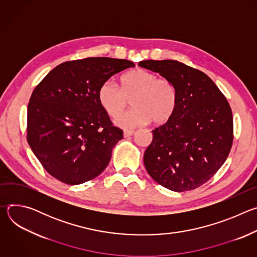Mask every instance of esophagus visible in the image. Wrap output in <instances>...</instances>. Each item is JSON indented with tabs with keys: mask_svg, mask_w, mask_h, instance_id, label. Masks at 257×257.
Segmentation results:
<instances>
[{
	"mask_svg": "<svg viewBox=\"0 0 257 257\" xmlns=\"http://www.w3.org/2000/svg\"><path fill=\"white\" fill-rule=\"evenodd\" d=\"M133 134H134V130H131V129H125L124 130V137H129Z\"/></svg>",
	"mask_w": 257,
	"mask_h": 257,
	"instance_id": "1",
	"label": "esophagus"
}]
</instances>
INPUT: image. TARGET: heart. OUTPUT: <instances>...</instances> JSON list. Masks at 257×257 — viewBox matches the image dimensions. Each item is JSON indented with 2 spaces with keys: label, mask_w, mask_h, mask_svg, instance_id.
<instances>
[{
  "label": "heart",
  "mask_w": 257,
  "mask_h": 257,
  "mask_svg": "<svg viewBox=\"0 0 257 257\" xmlns=\"http://www.w3.org/2000/svg\"><path fill=\"white\" fill-rule=\"evenodd\" d=\"M121 85L111 80L104 81L98 88L97 98L103 111L112 118L119 117L128 106L130 112L121 116L117 123L124 127H134L153 121L160 125L174 115L178 93L174 83L167 78H160L145 69L127 72L120 79Z\"/></svg>",
  "instance_id": "obj_1"
}]
</instances>
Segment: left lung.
Instances as JSON below:
<instances>
[{
    "instance_id": "8db88e82",
    "label": "left lung",
    "mask_w": 257,
    "mask_h": 257,
    "mask_svg": "<svg viewBox=\"0 0 257 257\" xmlns=\"http://www.w3.org/2000/svg\"><path fill=\"white\" fill-rule=\"evenodd\" d=\"M171 80L177 88L172 118L153 130L143 162L160 185L176 192L200 187L226 162L234 139L231 106L200 70L175 60L138 64Z\"/></svg>"
}]
</instances>
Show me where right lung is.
<instances>
[{
  "instance_id": "right-lung-1",
  "label": "right lung",
  "mask_w": 257,
  "mask_h": 257,
  "mask_svg": "<svg viewBox=\"0 0 257 257\" xmlns=\"http://www.w3.org/2000/svg\"><path fill=\"white\" fill-rule=\"evenodd\" d=\"M128 60L85 58L58 65L34 88L27 107V142L44 169L68 185L97 177L123 138L97 98L99 86L134 67Z\"/></svg>"
}]
</instances>
